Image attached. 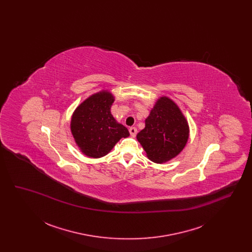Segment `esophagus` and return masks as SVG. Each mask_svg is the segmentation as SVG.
Instances as JSON below:
<instances>
[{
	"label": "esophagus",
	"instance_id": "34e87169",
	"mask_svg": "<svg viewBox=\"0 0 252 252\" xmlns=\"http://www.w3.org/2000/svg\"><path fill=\"white\" fill-rule=\"evenodd\" d=\"M129 133H130V135H131L132 137H135L136 134H137V128L134 127V126H132V127L129 128Z\"/></svg>",
	"mask_w": 252,
	"mask_h": 252
}]
</instances>
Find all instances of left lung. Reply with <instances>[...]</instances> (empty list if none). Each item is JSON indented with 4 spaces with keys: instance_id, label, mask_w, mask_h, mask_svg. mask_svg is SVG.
I'll use <instances>...</instances> for the list:
<instances>
[{
    "instance_id": "8db88e82",
    "label": "left lung",
    "mask_w": 252,
    "mask_h": 252,
    "mask_svg": "<svg viewBox=\"0 0 252 252\" xmlns=\"http://www.w3.org/2000/svg\"><path fill=\"white\" fill-rule=\"evenodd\" d=\"M189 138V126L179 107L168 97H160L137 134L148 158L162 163L178 156Z\"/></svg>"
}]
</instances>
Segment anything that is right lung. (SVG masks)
<instances>
[{"label": "right lung", "mask_w": 252, "mask_h": 252, "mask_svg": "<svg viewBox=\"0 0 252 252\" xmlns=\"http://www.w3.org/2000/svg\"><path fill=\"white\" fill-rule=\"evenodd\" d=\"M113 95L100 92L90 96L74 110L71 130L74 141L87 156H106L122 138L129 136L126 126L118 124L110 112Z\"/></svg>", "instance_id": "add662e5"}]
</instances>
